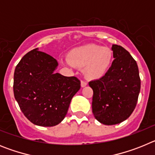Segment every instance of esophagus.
Returning a JSON list of instances; mask_svg holds the SVG:
<instances>
[{
    "label": "esophagus",
    "mask_w": 155,
    "mask_h": 155,
    "mask_svg": "<svg viewBox=\"0 0 155 155\" xmlns=\"http://www.w3.org/2000/svg\"><path fill=\"white\" fill-rule=\"evenodd\" d=\"M86 85H87V82L84 81H81V87H85Z\"/></svg>",
    "instance_id": "obj_1"
}]
</instances>
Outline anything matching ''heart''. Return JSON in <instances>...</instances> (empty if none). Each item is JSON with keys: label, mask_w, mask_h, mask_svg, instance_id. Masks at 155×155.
<instances>
[{"label": "heart", "mask_w": 155, "mask_h": 155, "mask_svg": "<svg viewBox=\"0 0 155 155\" xmlns=\"http://www.w3.org/2000/svg\"><path fill=\"white\" fill-rule=\"evenodd\" d=\"M113 53L109 48L96 44H87L73 49L69 53L67 64L84 68V74L89 79L103 78L110 69Z\"/></svg>", "instance_id": "1"}]
</instances>
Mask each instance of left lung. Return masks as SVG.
<instances>
[{
    "label": "left lung",
    "mask_w": 155,
    "mask_h": 155,
    "mask_svg": "<svg viewBox=\"0 0 155 155\" xmlns=\"http://www.w3.org/2000/svg\"><path fill=\"white\" fill-rule=\"evenodd\" d=\"M114 61L108 73L89 82L93 90L92 113L104 125L127 120L136 107L140 90L137 62L121 46H112Z\"/></svg>",
    "instance_id": "1"
}]
</instances>
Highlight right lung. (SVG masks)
<instances>
[{"mask_svg": "<svg viewBox=\"0 0 155 155\" xmlns=\"http://www.w3.org/2000/svg\"><path fill=\"white\" fill-rule=\"evenodd\" d=\"M58 62L39 49L26 53L16 66L14 94L23 114L32 124L53 127L63 121L70 103L79 91L76 77L56 73Z\"/></svg>", "mask_w": 155, "mask_h": 155, "instance_id": "1", "label": "right lung"}]
</instances>
